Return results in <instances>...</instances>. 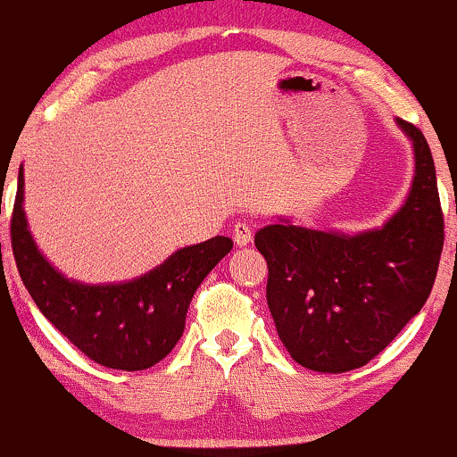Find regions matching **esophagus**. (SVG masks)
Wrapping results in <instances>:
<instances>
[{
	"label": "esophagus",
	"instance_id": "1",
	"mask_svg": "<svg viewBox=\"0 0 457 457\" xmlns=\"http://www.w3.org/2000/svg\"><path fill=\"white\" fill-rule=\"evenodd\" d=\"M232 238L238 246H246L251 240H253V229H251L246 223H236L232 228Z\"/></svg>",
	"mask_w": 457,
	"mask_h": 457
}]
</instances>
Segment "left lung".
Returning a JSON list of instances; mask_svg holds the SVG:
<instances>
[{
    "instance_id": "obj_1",
    "label": "left lung",
    "mask_w": 457,
    "mask_h": 457,
    "mask_svg": "<svg viewBox=\"0 0 457 457\" xmlns=\"http://www.w3.org/2000/svg\"><path fill=\"white\" fill-rule=\"evenodd\" d=\"M403 204L378 228L312 229L279 217L255 234L269 264L266 301L292 359L322 374L370 363L426 305L443 251L436 167L421 130Z\"/></svg>"
}]
</instances>
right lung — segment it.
I'll use <instances>...</instances> for the list:
<instances>
[{
	"instance_id": "add662e5",
	"label": "right lung",
	"mask_w": 457,
	"mask_h": 457,
	"mask_svg": "<svg viewBox=\"0 0 457 457\" xmlns=\"http://www.w3.org/2000/svg\"><path fill=\"white\" fill-rule=\"evenodd\" d=\"M19 167L12 214L17 269L36 307L94 363L109 370H148L165 359L185 333L199 283L232 249L228 236L182 246L162 264L129 281L83 283L57 270L31 236Z\"/></svg>"
}]
</instances>
